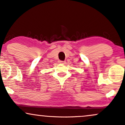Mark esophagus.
Returning a JSON list of instances; mask_svg holds the SVG:
<instances>
[{"label":"esophagus","mask_w":125,"mask_h":125,"mask_svg":"<svg viewBox=\"0 0 125 125\" xmlns=\"http://www.w3.org/2000/svg\"><path fill=\"white\" fill-rule=\"evenodd\" d=\"M59 62L60 63H61V64H64V63H65V62H64V61H59Z\"/></svg>","instance_id":"34e87169"}]
</instances>
